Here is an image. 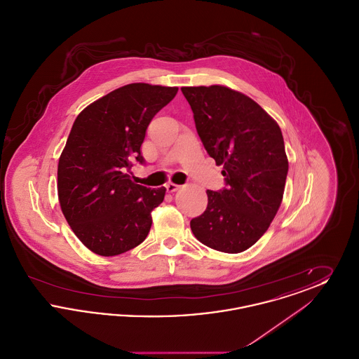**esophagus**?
Instances as JSON below:
<instances>
[{
    "label": "esophagus",
    "mask_w": 359,
    "mask_h": 359,
    "mask_svg": "<svg viewBox=\"0 0 359 359\" xmlns=\"http://www.w3.org/2000/svg\"><path fill=\"white\" fill-rule=\"evenodd\" d=\"M165 188H167L168 192H175V191H177V189L180 188V186H179V184H175V183H168V184L165 186Z\"/></svg>",
    "instance_id": "34e87169"
}]
</instances>
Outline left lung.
<instances>
[{
    "label": "left lung",
    "instance_id": "8db88e82",
    "mask_svg": "<svg viewBox=\"0 0 359 359\" xmlns=\"http://www.w3.org/2000/svg\"><path fill=\"white\" fill-rule=\"evenodd\" d=\"M182 93L226 182L223 189H207V208L191 219V230L211 249L241 253L264 236L283 201L288 158L281 129L258 103L226 86Z\"/></svg>",
    "mask_w": 359,
    "mask_h": 359
}]
</instances>
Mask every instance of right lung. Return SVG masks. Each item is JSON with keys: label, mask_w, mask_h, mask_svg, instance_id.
I'll return each mask as SVG.
<instances>
[{"label": "right lung", "mask_w": 359, "mask_h": 359, "mask_svg": "<svg viewBox=\"0 0 359 359\" xmlns=\"http://www.w3.org/2000/svg\"><path fill=\"white\" fill-rule=\"evenodd\" d=\"M177 90L122 86L74 122L59 158L57 196L72 231L93 253L118 256L147 238L165 187L136 184L128 172L135 161L145 163L141 145L148 125Z\"/></svg>", "instance_id": "add662e5"}]
</instances>
